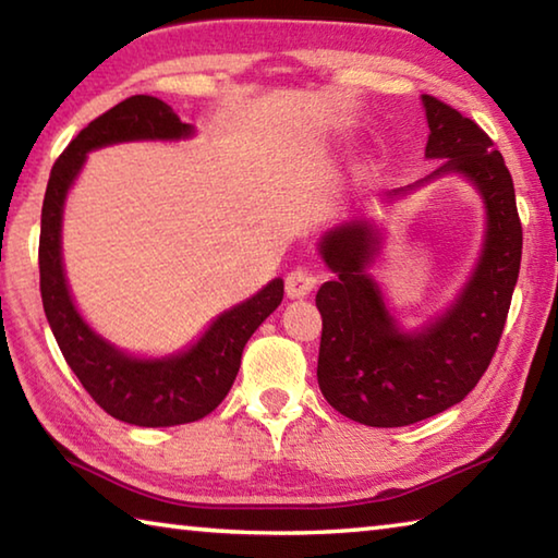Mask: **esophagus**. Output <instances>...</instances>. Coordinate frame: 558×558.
<instances>
[{
  "label": "esophagus",
  "instance_id": "1",
  "mask_svg": "<svg viewBox=\"0 0 558 558\" xmlns=\"http://www.w3.org/2000/svg\"><path fill=\"white\" fill-rule=\"evenodd\" d=\"M313 288H315L313 272H307L305 268H295V270L288 272V278H286L288 298H305V295H310V292H313Z\"/></svg>",
  "mask_w": 558,
  "mask_h": 558
}]
</instances>
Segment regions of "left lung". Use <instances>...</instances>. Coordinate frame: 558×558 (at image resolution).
<instances>
[{
	"label": "left lung",
	"instance_id": "8db88e82",
	"mask_svg": "<svg viewBox=\"0 0 558 558\" xmlns=\"http://www.w3.org/2000/svg\"><path fill=\"white\" fill-rule=\"evenodd\" d=\"M423 106L430 128L426 157L442 159L426 182L448 172L465 174L485 196L487 239L460 300L418 335L396 329L379 288L366 276L364 268L379 251L374 226L342 223L323 239L319 253L337 278L315 300L323 315L319 391L335 411L374 428L411 426L475 389L497 352L522 260L512 174L495 143L448 102L423 96Z\"/></svg>",
	"mask_w": 558,
	"mask_h": 558
}]
</instances>
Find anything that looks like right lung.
I'll return each instance as SVG.
<instances>
[{
	"instance_id": "right-lung-1",
	"label": "right lung",
	"mask_w": 558,
	"mask_h": 558,
	"mask_svg": "<svg viewBox=\"0 0 558 558\" xmlns=\"http://www.w3.org/2000/svg\"><path fill=\"white\" fill-rule=\"evenodd\" d=\"M192 128L165 100L132 96L88 122L51 169L41 209V302L61 354L102 411L132 426H182L209 415L233 386L243 347L282 300V280L223 313L189 352L145 362L110 347L75 313L61 266L63 199L86 153L122 140H174Z\"/></svg>"
}]
</instances>
